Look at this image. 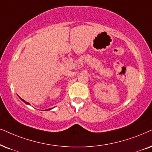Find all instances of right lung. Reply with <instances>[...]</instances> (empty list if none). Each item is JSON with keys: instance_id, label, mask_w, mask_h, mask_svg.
I'll list each match as a JSON object with an SVG mask.
<instances>
[{"instance_id": "1", "label": "right lung", "mask_w": 152, "mask_h": 152, "mask_svg": "<svg viewBox=\"0 0 152 152\" xmlns=\"http://www.w3.org/2000/svg\"><path fill=\"white\" fill-rule=\"evenodd\" d=\"M21 100H22V101H23V102H26V104H28V105H29V103H28V102H26L25 100H23V99H21ZM49 110H51V109H49Z\"/></svg>"}]
</instances>
